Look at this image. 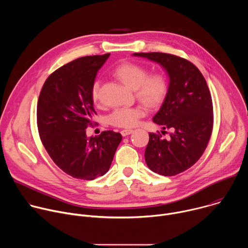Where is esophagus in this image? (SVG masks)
<instances>
[{"instance_id":"obj_1","label":"esophagus","mask_w":248,"mask_h":248,"mask_svg":"<svg viewBox=\"0 0 248 248\" xmlns=\"http://www.w3.org/2000/svg\"><path fill=\"white\" fill-rule=\"evenodd\" d=\"M132 132H133V130H132V129H124V130H122V131H121V133H122V135H123V136L129 135V134H131Z\"/></svg>"}]
</instances>
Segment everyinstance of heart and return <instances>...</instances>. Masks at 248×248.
Returning <instances> with one entry per match:
<instances>
[{
	"label": "heart",
	"mask_w": 248,
	"mask_h": 248,
	"mask_svg": "<svg viewBox=\"0 0 248 248\" xmlns=\"http://www.w3.org/2000/svg\"><path fill=\"white\" fill-rule=\"evenodd\" d=\"M114 76L126 87L135 90L136 97L147 106H157L165 98L168 85L162 75L154 74L148 76L146 67L135 62H123L114 69ZM91 97L94 102L100 99V82L95 80L91 88ZM145 115V110L141 106L132 108H119L115 110L110 118L111 124L130 128L138 124L140 118Z\"/></svg>",
	"instance_id": "obj_1"
}]
</instances>
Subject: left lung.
Returning a JSON list of instances; mask_svg holds the SVG:
<instances>
[{"label":"left lung","instance_id":"obj_1","mask_svg":"<svg viewBox=\"0 0 248 248\" xmlns=\"http://www.w3.org/2000/svg\"><path fill=\"white\" fill-rule=\"evenodd\" d=\"M164 67L169 86L153 122L162 133H149L145 150L148 168L165 176L175 175L193 166L205 151L213 128V104L200 70L181 57L165 53H134ZM166 129L171 132L165 139Z\"/></svg>","mask_w":248,"mask_h":248}]
</instances>
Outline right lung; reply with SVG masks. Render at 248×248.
<instances>
[{
  "label": "right lung",
  "mask_w": 248,
  "mask_h": 248,
  "mask_svg": "<svg viewBox=\"0 0 248 248\" xmlns=\"http://www.w3.org/2000/svg\"><path fill=\"white\" fill-rule=\"evenodd\" d=\"M110 54L70 62L46 79L37 104L42 143L54 163L73 178L92 181L107 172L123 139L113 130L86 135L96 112L91 97L98 70Z\"/></svg>",
  "instance_id": "obj_1"
}]
</instances>
